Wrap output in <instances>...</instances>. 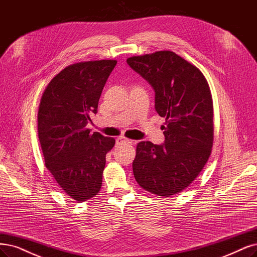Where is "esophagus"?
<instances>
[{"mask_svg": "<svg viewBox=\"0 0 257 257\" xmlns=\"http://www.w3.org/2000/svg\"><path fill=\"white\" fill-rule=\"evenodd\" d=\"M123 144H132V140L126 139L124 137H118L116 139V145L117 146H120V145H123Z\"/></svg>", "mask_w": 257, "mask_h": 257, "instance_id": "obj_1", "label": "esophagus"}]
</instances>
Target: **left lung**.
<instances>
[{
    "label": "left lung",
    "instance_id": "obj_1",
    "mask_svg": "<svg viewBox=\"0 0 257 257\" xmlns=\"http://www.w3.org/2000/svg\"><path fill=\"white\" fill-rule=\"evenodd\" d=\"M126 63L152 86L155 110L166 118L163 145H137L135 180L156 196H173L194 181L211 153L214 109L208 83L196 66L171 51L133 56Z\"/></svg>",
    "mask_w": 257,
    "mask_h": 257
}]
</instances>
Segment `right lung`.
Returning a JSON list of instances; mask_svg holds the SVG:
<instances>
[{"instance_id": "right-lung-1", "label": "right lung", "mask_w": 257, "mask_h": 257, "mask_svg": "<svg viewBox=\"0 0 257 257\" xmlns=\"http://www.w3.org/2000/svg\"><path fill=\"white\" fill-rule=\"evenodd\" d=\"M116 65L106 59L70 65L53 77L40 100L38 137L46 167L77 202L100 191L106 154L116 143L86 128Z\"/></svg>"}]
</instances>
